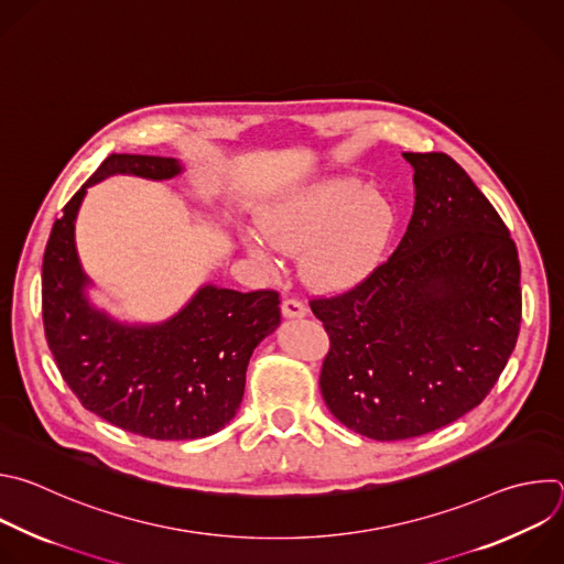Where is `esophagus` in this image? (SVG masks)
Listing matches in <instances>:
<instances>
[{"mask_svg":"<svg viewBox=\"0 0 564 564\" xmlns=\"http://www.w3.org/2000/svg\"><path fill=\"white\" fill-rule=\"evenodd\" d=\"M282 315H284L286 319L304 317V315H306V306H304L300 300H295V297H286V300L282 302Z\"/></svg>","mask_w":564,"mask_h":564,"instance_id":"obj_1","label":"esophagus"}]
</instances>
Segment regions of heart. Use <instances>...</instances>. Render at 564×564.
Listing matches in <instances>:
<instances>
[{
  "label": "heart",
  "mask_w": 564,
  "mask_h": 564,
  "mask_svg": "<svg viewBox=\"0 0 564 564\" xmlns=\"http://www.w3.org/2000/svg\"><path fill=\"white\" fill-rule=\"evenodd\" d=\"M398 213L387 193L358 177H335L271 206L260 229L269 245L297 256L317 289H345L367 278L384 258ZM249 251L264 260L260 245Z\"/></svg>",
  "instance_id": "1"
}]
</instances>
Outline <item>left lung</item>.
Masks as SVG:
<instances>
[{
  "label": "left lung",
  "mask_w": 564,
  "mask_h": 564,
  "mask_svg": "<svg viewBox=\"0 0 564 564\" xmlns=\"http://www.w3.org/2000/svg\"><path fill=\"white\" fill-rule=\"evenodd\" d=\"M413 215L393 256L356 289L311 302L330 349L319 373L328 411L391 442L476 409L516 347L520 262L505 221L444 153H402Z\"/></svg>",
  "instance_id": "8db88e82"
}]
</instances>
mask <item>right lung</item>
<instances>
[{"mask_svg": "<svg viewBox=\"0 0 564 564\" xmlns=\"http://www.w3.org/2000/svg\"><path fill=\"white\" fill-rule=\"evenodd\" d=\"M175 158L112 153L55 219L42 264V315L57 369L84 409L151 440H197L240 409L256 347L280 326L275 291L202 284L169 319L122 322L88 297L75 247L86 188L110 177L173 180Z\"/></svg>", "mask_w": 564, "mask_h": 564, "instance_id": "obj_1", "label": "right lung"}]
</instances>
